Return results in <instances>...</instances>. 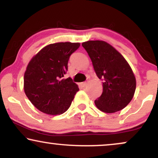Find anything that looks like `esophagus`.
Masks as SVG:
<instances>
[{"mask_svg": "<svg viewBox=\"0 0 158 158\" xmlns=\"http://www.w3.org/2000/svg\"><path fill=\"white\" fill-rule=\"evenodd\" d=\"M87 85H88V83H86V82H84V83H81V85L83 86V87H85V86Z\"/></svg>", "mask_w": 158, "mask_h": 158, "instance_id": "34e87169", "label": "esophagus"}]
</instances>
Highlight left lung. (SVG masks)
Instances as JSON below:
<instances>
[{
	"instance_id": "left-lung-1",
	"label": "left lung",
	"mask_w": 158,
	"mask_h": 158,
	"mask_svg": "<svg viewBox=\"0 0 158 158\" xmlns=\"http://www.w3.org/2000/svg\"><path fill=\"white\" fill-rule=\"evenodd\" d=\"M82 46L87 52L95 72L103 81V93L95 101L105 113H114L127 106L136 89V79L124 57L103 41H88Z\"/></svg>"
}]
</instances>
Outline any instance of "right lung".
Here are the masks:
<instances>
[{
  "instance_id": "obj_1",
  "label": "right lung",
  "mask_w": 158,
  "mask_h": 158,
  "mask_svg": "<svg viewBox=\"0 0 158 158\" xmlns=\"http://www.w3.org/2000/svg\"><path fill=\"white\" fill-rule=\"evenodd\" d=\"M80 43L49 44L31 60L24 73V91L29 100L43 113L58 115L70 106L79 90L70 77L62 79L68 71L70 55Z\"/></svg>"
}]
</instances>
